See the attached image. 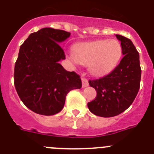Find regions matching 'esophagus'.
<instances>
[{
  "label": "esophagus",
  "mask_w": 154,
  "mask_h": 154,
  "mask_svg": "<svg viewBox=\"0 0 154 154\" xmlns=\"http://www.w3.org/2000/svg\"><path fill=\"white\" fill-rule=\"evenodd\" d=\"M88 85H89V83H88V80H87V79L83 77V78H82V87L84 88V87H88Z\"/></svg>",
  "instance_id": "1"
}]
</instances>
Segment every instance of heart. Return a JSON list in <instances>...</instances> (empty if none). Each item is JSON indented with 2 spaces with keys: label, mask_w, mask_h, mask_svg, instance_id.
Instances as JSON below:
<instances>
[{
  "label": "heart",
  "mask_w": 154,
  "mask_h": 154,
  "mask_svg": "<svg viewBox=\"0 0 154 154\" xmlns=\"http://www.w3.org/2000/svg\"><path fill=\"white\" fill-rule=\"evenodd\" d=\"M122 56V46L120 42L103 39L79 45L69 58L75 63L89 65V70L93 75L102 76L114 70Z\"/></svg>",
  "instance_id": "1"
}]
</instances>
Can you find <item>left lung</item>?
<instances>
[{"label":"left lung","mask_w":154,"mask_h":154,"mask_svg":"<svg viewBox=\"0 0 154 154\" xmlns=\"http://www.w3.org/2000/svg\"><path fill=\"white\" fill-rule=\"evenodd\" d=\"M116 37L122 46V59L109 74L89 80L97 95L87 106L92 113L100 117H113L125 111L140 89L141 68L138 51L129 38L120 35Z\"/></svg>","instance_id":"obj_1"}]
</instances>
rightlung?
I'll return each instance as SVG.
<instances>
[{
  "label": "right lung",
  "instance_id": "right-lung-1",
  "mask_svg": "<svg viewBox=\"0 0 154 154\" xmlns=\"http://www.w3.org/2000/svg\"><path fill=\"white\" fill-rule=\"evenodd\" d=\"M69 32L43 28L21 45L14 67V85L23 104L37 114L52 116L61 111L70 90L80 89L81 79L58 63L65 59L59 43Z\"/></svg>",
  "mask_w": 154,
  "mask_h": 154
}]
</instances>
